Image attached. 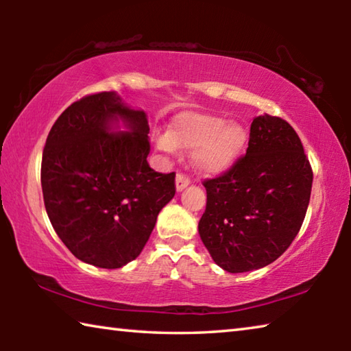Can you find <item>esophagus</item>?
<instances>
[{"mask_svg": "<svg viewBox=\"0 0 351 351\" xmlns=\"http://www.w3.org/2000/svg\"><path fill=\"white\" fill-rule=\"evenodd\" d=\"M190 184V178L184 173H178L176 175V190L178 192H181V190L186 189Z\"/></svg>", "mask_w": 351, "mask_h": 351, "instance_id": "1", "label": "esophagus"}]
</instances>
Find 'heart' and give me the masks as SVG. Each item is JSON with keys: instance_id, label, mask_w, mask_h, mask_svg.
Here are the masks:
<instances>
[{"instance_id": "heart-1", "label": "heart", "mask_w": 351, "mask_h": 351, "mask_svg": "<svg viewBox=\"0 0 351 351\" xmlns=\"http://www.w3.org/2000/svg\"><path fill=\"white\" fill-rule=\"evenodd\" d=\"M247 133L241 123L224 117L187 114L176 119L170 134L159 136L156 145L165 153L176 147L193 150V164L203 173H221L237 162L246 147Z\"/></svg>"}]
</instances>
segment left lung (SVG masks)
<instances>
[{
    "label": "left lung",
    "mask_w": 351,
    "mask_h": 351,
    "mask_svg": "<svg viewBox=\"0 0 351 351\" xmlns=\"http://www.w3.org/2000/svg\"><path fill=\"white\" fill-rule=\"evenodd\" d=\"M203 186L199 237L219 268L237 274L263 268L289 247L310 204L313 170L294 128L265 114L251 123L246 154Z\"/></svg>",
    "instance_id": "1"
}]
</instances>
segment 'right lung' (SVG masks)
<instances>
[{
	"label": "right lung",
	"mask_w": 351,
	"mask_h": 351,
	"mask_svg": "<svg viewBox=\"0 0 351 351\" xmlns=\"http://www.w3.org/2000/svg\"><path fill=\"white\" fill-rule=\"evenodd\" d=\"M119 118L130 130L111 134ZM144 111L116 93L82 97L47 134L41 189L47 217L77 258L97 268H122L144 249L158 213L175 197V171L158 173Z\"/></svg>",
	"instance_id": "right-lung-1"
}]
</instances>
